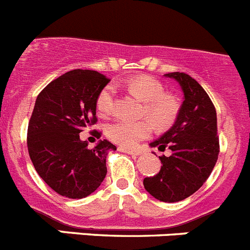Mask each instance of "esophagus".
Listing matches in <instances>:
<instances>
[{"mask_svg": "<svg viewBox=\"0 0 250 250\" xmlns=\"http://www.w3.org/2000/svg\"><path fill=\"white\" fill-rule=\"evenodd\" d=\"M118 150L123 153H127V154H130V156H139L141 152L136 149H129V148H125V147H118Z\"/></svg>", "mask_w": 250, "mask_h": 250, "instance_id": "obj_1", "label": "esophagus"}]
</instances>
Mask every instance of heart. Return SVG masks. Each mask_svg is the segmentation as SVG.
I'll list each match as a JSON object with an SVG mask.
<instances>
[{"mask_svg": "<svg viewBox=\"0 0 250 250\" xmlns=\"http://www.w3.org/2000/svg\"><path fill=\"white\" fill-rule=\"evenodd\" d=\"M116 84L143 101L141 114H146L151 120L146 117L138 121L120 120L108 123L104 133L111 142L123 147H134L138 142L152 134L154 129L153 123L158 129H167L175 122L181 108L178 100L172 93L164 92L163 84L158 80L148 75H137L117 81ZM96 107L101 116H109L113 112V87H104L98 93Z\"/></svg>", "mask_w": 250, "mask_h": 250, "instance_id": "1", "label": "heart"}]
</instances>
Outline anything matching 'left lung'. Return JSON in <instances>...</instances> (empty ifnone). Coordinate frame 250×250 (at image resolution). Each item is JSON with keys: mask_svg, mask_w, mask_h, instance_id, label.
Listing matches in <instances>:
<instances>
[{"mask_svg": "<svg viewBox=\"0 0 250 250\" xmlns=\"http://www.w3.org/2000/svg\"><path fill=\"white\" fill-rule=\"evenodd\" d=\"M181 84L184 101L173 127L150 147L161 152L170 149V156H161V170L145 178L143 184L149 194L162 202L183 201L197 192L212 173L218 154L217 112L203 87L182 72L167 73Z\"/></svg>", "mask_w": 250, "mask_h": 250, "instance_id": "1", "label": "left lung"}]
</instances>
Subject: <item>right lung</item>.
Returning <instances> with one entry per match:
<instances>
[{
  "label": "right lung",
  "instance_id": "add662e5",
  "mask_svg": "<svg viewBox=\"0 0 250 250\" xmlns=\"http://www.w3.org/2000/svg\"><path fill=\"white\" fill-rule=\"evenodd\" d=\"M108 82L97 71L73 69L37 96L27 129L28 154L38 175L62 197H87L107 174L105 158L116 146L103 139L89 149L80 133L97 123L96 101Z\"/></svg>",
  "mask_w": 250,
  "mask_h": 250
}]
</instances>
